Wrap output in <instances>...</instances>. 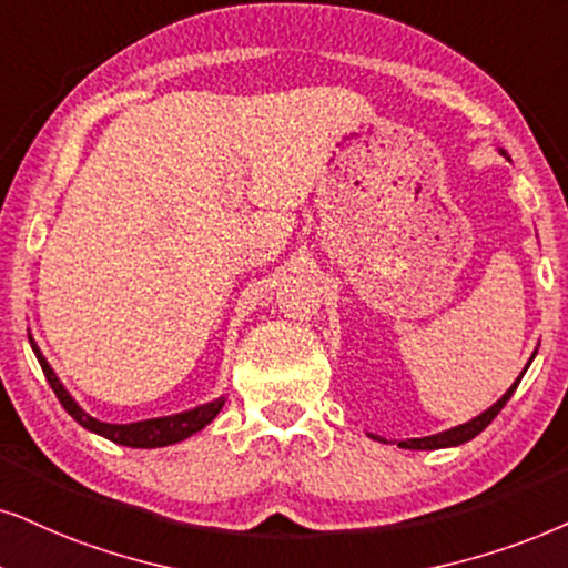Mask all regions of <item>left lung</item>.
I'll return each mask as SVG.
<instances>
[{"label": "left lung", "instance_id": "1", "mask_svg": "<svg viewBox=\"0 0 568 568\" xmlns=\"http://www.w3.org/2000/svg\"><path fill=\"white\" fill-rule=\"evenodd\" d=\"M500 154H506V152H500ZM537 354V351H535ZM535 354H532V358H535ZM532 358H529L527 362V367H524V372L529 369V364H532ZM524 372L519 377H516V383L508 387V390L504 393V396H500L498 400H495V404L487 408V412H483L479 416H475V419H469V422H464V425H458V427H450V429H445V433H437V435H427V437H408V440H398V448H408V450H437V448H454V445H462V443H466V440H471V437H477L479 433H483V429L490 425V422L495 419V416L500 414V408L506 406V400L514 396V390H516V385L521 383V377H524ZM369 437H375V440H379V443H393V440H385V437H379V435H369Z\"/></svg>", "mask_w": 568, "mask_h": 568}]
</instances>
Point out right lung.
Returning <instances> with one entry per match:
<instances>
[{"label":"right lung","mask_w":568,"mask_h":568,"mask_svg":"<svg viewBox=\"0 0 568 568\" xmlns=\"http://www.w3.org/2000/svg\"><path fill=\"white\" fill-rule=\"evenodd\" d=\"M28 341H31V348L36 358H39L41 369H44L47 375V383L52 385L54 396L60 398V404L64 406V412H68L78 425L89 429V433H97L106 437V440L118 443V445H128V448H162V445H172V443H181L185 437H191L193 433H199V429H204L214 416L220 414V408L225 406V398H217V400H210V404H201L196 408H189V412H181V414H172V416H156V419H143V422H131V425H110V422H99L93 419L91 414H85L81 406H78V400L70 396L68 390H64V385L60 383V377L54 375V369L49 367V362L41 354V348L36 346V341L31 335H28Z\"/></svg>","instance_id":"add662e5"}]
</instances>
